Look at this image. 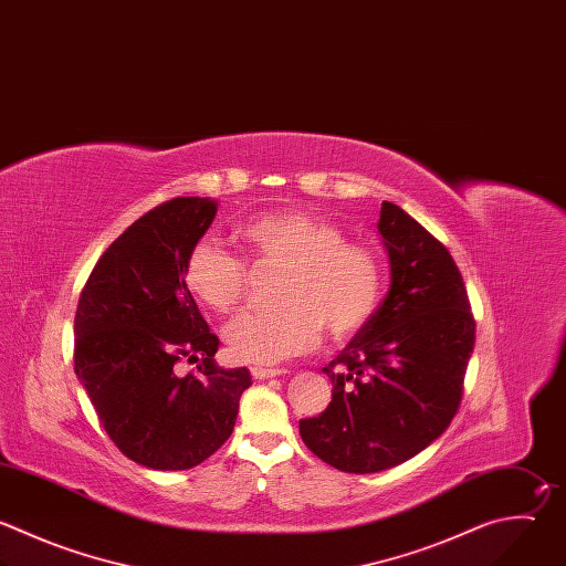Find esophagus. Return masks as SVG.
<instances>
[{
    "label": "esophagus",
    "instance_id": "1",
    "mask_svg": "<svg viewBox=\"0 0 566 566\" xmlns=\"http://www.w3.org/2000/svg\"><path fill=\"white\" fill-rule=\"evenodd\" d=\"M284 370L282 368H262V366H253L251 368V375L255 380H269V378H277V375H282Z\"/></svg>",
    "mask_w": 566,
    "mask_h": 566
}]
</instances>
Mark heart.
<instances>
[{
  "instance_id": "obj_1",
  "label": "heart",
  "mask_w": 566,
  "mask_h": 566,
  "mask_svg": "<svg viewBox=\"0 0 566 566\" xmlns=\"http://www.w3.org/2000/svg\"><path fill=\"white\" fill-rule=\"evenodd\" d=\"M240 238L262 266L286 269L275 311H249L224 328L229 353L249 364H277L311 350L324 328L333 339L359 333L382 297V262L364 242L311 211L286 209L251 218ZM191 293L218 313L249 293V264L229 249L200 240L184 262Z\"/></svg>"
}]
</instances>
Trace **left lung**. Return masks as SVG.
<instances>
[{
  "label": "left lung",
  "instance_id": "left-lung-1",
  "mask_svg": "<svg viewBox=\"0 0 566 566\" xmlns=\"http://www.w3.org/2000/svg\"><path fill=\"white\" fill-rule=\"evenodd\" d=\"M378 231L391 289L370 322L324 366L333 398L300 420L304 444L346 473L398 467L438 440L462 402L475 319L442 242L382 202Z\"/></svg>",
  "mask_w": 566,
  "mask_h": 566
}]
</instances>
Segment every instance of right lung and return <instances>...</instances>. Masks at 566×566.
<instances>
[{"label":"right lung","mask_w":566,"mask_h":566,"mask_svg":"<svg viewBox=\"0 0 566 566\" xmlns=\"http://www.w3.org/2000/svg\"><path fill=\"white\" fill-rule=\"evenodd\" d=\"M218 202L172 198L97 260L75 313V375L115 447L155 471L193 469L233 433L249 368L216 361L184 262ZM181 360L197 368L184 376Z\"/></svg>","instance_id":"obj_1"}]
</instances>
